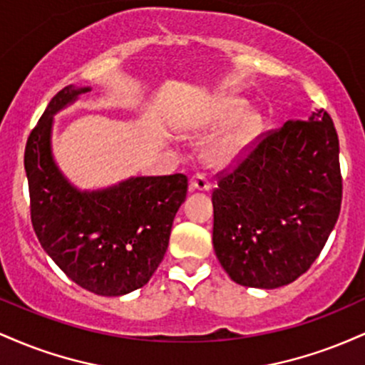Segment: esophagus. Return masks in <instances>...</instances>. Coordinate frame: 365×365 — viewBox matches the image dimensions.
<instances>
[{"mask_svg": "<svg viewBox=\"0 0 365 365\" xmlns=\"http://www.w3.org/2000/svg\"><path fill=\"white\" fill-rule=\"evenodd\" d=\"M209 188H211V183H209V180L204 177V175L197 173L194 177L190 178V190H199V192H207Z\"/></svg>", "mask_w": 365, "mask_h": 365, "instance_id": "1", "label": "esophagus"}]
</instances>
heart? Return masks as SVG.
Listing matches in <instances>:
<instances>
[{
  "label": "heart",
  "instance_id": "b5f03b06",
  "mask_svg": "<svg viewBox=\"0 0 365 365\" xmlns=\"http://www.w3.org/2000/svg\"><path fill=\"white\" fill-rule=\"evenodd\" d=\"M250 104L240 96H217L200 110L183 120V132L199 133L228 125L204 149V161L212 168H226L254 145L264 130L259 111H249Z\"/></svg>",
  "mask_w": 365,
  "mask_h": 365
}]
</instances>
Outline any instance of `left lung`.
Segmentation results:
<instances>
[{"mask_svg": "<svg viewBox=\"0 0 365 365\" xmlns=\"http://www.w3.org/2000/svg\"><path fill=\"white\" fill-rule=\"evenodd\" d=\"M341 206L340 144L324 110L266 135L212 192V245L242 287L295 282L321 254Z\"/></svg>", "mask_w": 365, "mask_h": 365, "instance_id": "obj_1", "label": "left lung"}]
</instances>
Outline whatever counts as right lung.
Returning <instances> with one entry per match:
<instances>
[{
  "label": "right lung",
  "instance_id": "right-lung-1",
  "mask_svg": "<svg viewBox=\"0 0 365 365\" xmlns=\"http://www.w3.org/2000/svg\"><path fill=\"white\" fill-rule=\"evenodd\" d=\"M91 87L66 86L48 104L25 145L31 220L46 254L78 287L120 297L144 287L168 249L175 215L187 197V177H130L81 190L53 156L56 113Z\"/></svg>",
  "mask_w": 365,
  "mask_h": 365
}]
</instances>
